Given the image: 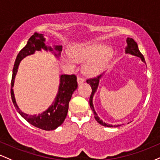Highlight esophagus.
<instances>
[{
  "label": "esophagus",
  "instance_id": "34e87169",
  "mask_svg": "<svg viewBox=\"0 0 160 160\" xmlns=\"http://www.w3.org/2000/svg\"><path fill=\"white\" fill-rule=\"evenodd\" d=\"M77 82H78V84H82L84 82H85V79H84V78H82V77H80L78 76V78H77Z\"/></svg>",
  "mask_w": 160,
  "mask_h": 160
}]
</instances>
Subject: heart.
Instances as JSON below:
<instances>
[{
	"instance_id": "b5f03b06",
	"label": "heart",
	"mask_w": 160,
	"mask_h": 160,
	"mask_svg": "<svg viewBox=\"0 0 160 160\" xmlns=\"http://www.w3.org/2000/svg\"><path fill=\"white\" fill-rule=\"evenodd\" d=\"M112 54L108 47H103L99 43H84L73 47L69 51V56L66 62L72 67H75L74 59L78 62L84 61L82 70L87 75H94L105 68Z\"/></svg>"
}]
</instances>
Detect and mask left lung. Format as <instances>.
I'll return each instance as SVG.
<instances>
[{"label":"left lung","instance_id":"1","mask_svg":"<svg viewBox=\"0 0 160 160\" xmlns=\"http://www.w3.org/2000/svg\"><path fill=\"white\" fill-rule=\"evenodd\" d=\"M126 41H127V44H128V46H127L126 48H125V53H130V54L134 55V56L140 57V58L141 59V60H142L143 62H145L144 57H143L142 53L140 52L139 49H138V46L137 43L134 41V39L129 38H128ZM145 63H146V62H145ZM101 76H102V75H98V76L94 77V78H88V79L86 81V82H87V83H88L89 85H91V88H92V92H91V96H90V99H89L90 107H91V109H92L93 112H94L95 119H96L97 122H98V123H100V125H103V126H107V127H119V126H120V125H109V124H107V123L103 122L102 121V120L100 119L99 117H98V114L96 113V112H95V110H94V106H93V96H94L95 91H96L97 89H98V85H99V80Z\"/></svg>","mask_w":160,"mask_h":160}]
</instances>
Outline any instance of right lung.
<instances>
[{
    "mask_svg": "<svg viewBox=\"0 0 160 160\" xmlns=\"http://www.w3.org/2000/svg\"><path fill=\"white\" fill-rule=\"evenodd\" d=\"M44 41H45V38L43 36L42 34H38L35 32L28 39L26 45L18 53L15 63H14V67L12 69L10 94H11L12 101L13 103L14 107H16L18 112L21 115L22 118H24L28 123L34 125L36 128L46 131H51L54 130L57 127L62 125L67 116L69 103L71 100L72 95L78 88L77 77L75 75H61L58 93H57L56 98L54 99V101L46 111L43 112L42 113L37 115V116L36 115L32 116V115L26 114L19 109L17 102H16L13 90H12L14 79H15V76L17 75L19 62L24 57L33 54L35 51H41V49H44L45 51L49 50V51H53L51 47H47L45 45ZM54 50L58 51V54L54 53L55 56H59L60 54V51H62V46H55Z\"/></svg>",
    "mask_w": 160,
    "mask_h": 160,
    "instance_id": "1",
    "label": "right lung"
}]
</instances>
